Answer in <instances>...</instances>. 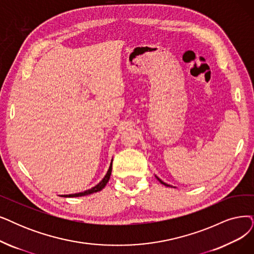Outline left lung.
<instances>
[{"instance_id": "obj_1", "label": "left lung", "mask_w": 254, "mask_h": 254, "mask_svg": "<svg viewBox=\"0 0 254 254\" xmlns=\"http://www.w3.org/2000/svg\"><path fill=\"white\" fill-rule=\"evenodd\" d=\"M156 178H157V179H158V180H159V182H160V184H162V185H165V186H166V187H171V186H170V185H167V184H165V182H164V181H161V180H160V179H159V178H158V177H156Z\"/></svg>"}]
</instances>
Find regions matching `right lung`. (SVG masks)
Listing matches in <instances>:
<instances>
[{"instance_id": "1", "label": "right lung", "mask_w": 254, "mask_h": 254, "mask_svg": "<svg viewBox=\"0 0 254 254\" xmlns=\"http://www.w3.org/2000/svg\"><path fill=\"white\" fill-rule=\"evenodd\" d=\"M111 170H113V160H111V164H110V166H109V169H108V171H107L106 175L104 176V178H103L102 180H101V181L99 182V184H98L96 187L92 188V189H90V190H84V191H82V192H78V194L64 195L63 197H81V196H86V195H90V194H93V192H97V191H100L101 190L104 189V188H105V186L107 185V182H108V180H109V178H110V175H111Z\"/></svg>"}]
</instances>
